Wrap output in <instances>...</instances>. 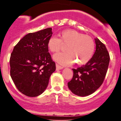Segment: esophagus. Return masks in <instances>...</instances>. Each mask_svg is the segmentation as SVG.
Returning a JSON list of instances; mask_svg holds the SVG:
<instances>
[{
  "instance_id": "34e87169",
  "label": "esophagus",
  "mask_w": 121,
  "mask_h": 121,
  "mask_svg": "<svg viewBox=\"0 0 121 121\" xmlns=\"http://www.w3.org/2000/svg\"><path fill=\"white\" fill-rule=\"evenodd\" d=\"M56 70H60V69H63V66H60V65L57 64H56Z\"/></svg>"
}]
</instances>
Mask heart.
I'll list each match as a JSON object with an SVG mask.
<instances>
[{"label":"heart","instance_id":"obj_1","mask_svg":"<svg viewBox=\"0 0 121 121\" xmlns=\"http://www.w3.org/2000/svg\"><path fill=\"white\" fill-rule=\"evenodd\" d=\"M59 38L51 37L47 47L52 53H57L66 45L65 52L55 55V61L63 65L70 64L74 61L77 65L86 64L94 53L95 44L91 36L72 29L65 30L58 34Z\"/></svg>","mask_w":121,"mask_h":121}]
</instances>
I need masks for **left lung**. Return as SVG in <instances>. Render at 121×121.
Returning <instances> with one entry per match:
<instances>
[{
  "label": "left lung",
  "instance_id": "1",
  "mask_svg": "<svg viewBox=\"0 0 121 121\" xmlns=\"http://www.w3.org/2000/svg\"><path fill=\"white\" fill-rule=\"evenodd\" d=\"M96 49L91 59L81 67L72 69L73 78L68 86L73 94L85 97L93 93L101 86L106 76L110 56L105 45L98 38L95 39Z\"/></svg>",
  "mask_w": 121,
  "mask_h": 121
}]
</instances>
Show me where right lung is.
Masks as SVG:
<instances>
[{"label": "right lung", "instance_id": "right-lung-1", "mask_svg": "<svg viewBox=\"0 0 121 121\" xmlns=\"http://www.w3.org/2000/svg\"><path fill=\"white\" fill-rule=\"evenodd\" d=\"M51 28L26 35L15 45L11 55L10 74L22 93L37 97L46 89L56 64L48 52L47 41Z\"/></svg>", "mask_w": 121, "mask_h": 121}]
</instances>
